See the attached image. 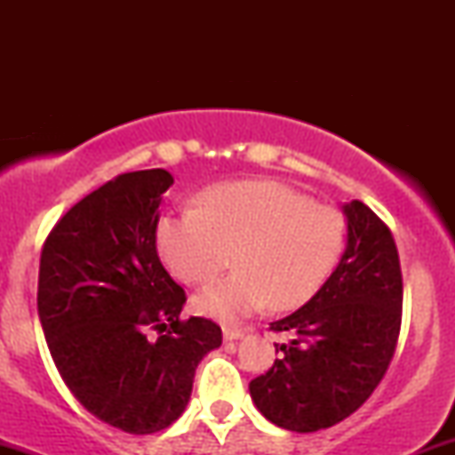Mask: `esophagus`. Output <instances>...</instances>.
Here are the masks:
<instances>
[{"label":"esophagus","mask_w":455,"mask_h":455,"mask_svg":"<svg viewBox=\"0 0 455 455\" xmlns=\"http://www.w3.org/2000/svg\"><path fill=\"white\" fill-rule=\"evenodd\" d=\"M248 331L245 327H237V325H227L224 327V340L233 342V340H239V338L243 336V333Z\"/></svg>","instance_id":"34e87169"}]
</instances>
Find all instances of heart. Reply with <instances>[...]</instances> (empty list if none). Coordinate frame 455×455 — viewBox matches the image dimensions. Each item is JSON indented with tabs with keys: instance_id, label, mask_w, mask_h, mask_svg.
I'll use <instances>...</instances> for the list:
<instances>
[{
	"instance_id": "obj_1",
	"label": "heart",
	"mask_w": 455,
	"mask_h": 455,
	"mask_svg": "<svg viewBox=\"0 0 455 455\" xmlns=\"http://www.w3.org/2000/svg\"><path fill=\"white\" fill-rule=\"evenodd\" d=\"M342 212L315 203L280 181L213 186L188 207L162 218L160 252L188 284H207L233 260L237 271L196 295L203 315L235 321L269 304L291 310L312 299L340 260Z\"/></svg>"
}]
</instances>
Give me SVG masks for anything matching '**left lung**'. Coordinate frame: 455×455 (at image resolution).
<instances>
[{
  "instance_id": "obj_1",
  "label": "left lung",
  "mask_w": 455,
  "mask_h": 455,
  "mask_svg": "<svg viewBox=\"0 0 455 455\" xmlns=\"http://www.w3.org/2000/svg\"><path fill=\"white\" fill-rule=\"evenodd\" d=\"M348 243L321 291L271 323L291 333L282 357L250 380L271 424L316 432L353 415L387 372L402 325V269L389 227L362 201L344 205Z\"/></svg>"
}]
</instances>
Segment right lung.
Masks as SVG:
<instances>
[{"label": "right lung", "mask_w": 455, "mask_h": 455, "mask_svg": "<svg viewBox=\"0 0 455 455\" xmlns=\"http://www.w3.org/2000/svg\"><path fill=\"white\" fill-rule=\"evenodd\" d=\"M164 169L122 173L70 207L40 254L38 315L66 387L128 435L169 427L186 409L198 362L220 325L184 321L186 291L160 263Z\"/></svg>", "instance_id": "add662e5"}]
</instances>
